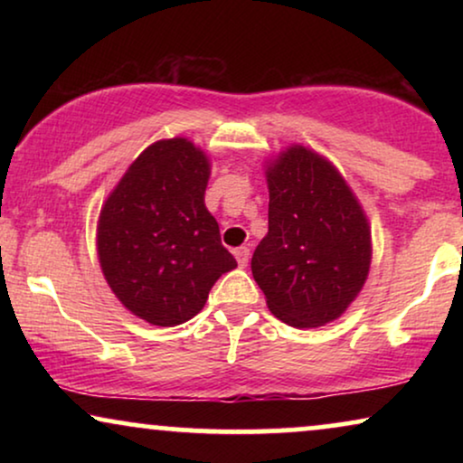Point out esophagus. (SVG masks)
Masks as SVG:
<instances>
[{
	"mask_svg": "<svg viewBox=\"0 0 463 463\" xmlns=\"http://www.w3.org/2000/svg\"><path fill=\"white\" fill-rule=\"evenodd\" d=\"M233 257H236L240 268H244V265L249 263V259H250V249H249V246H240V249L233 250Z\"/></svg>",
	"mask_w": 463,
	"mask_h": 463,
	"instance_id": "34e87169",
	"label": "esophagus"
}]
</instances>
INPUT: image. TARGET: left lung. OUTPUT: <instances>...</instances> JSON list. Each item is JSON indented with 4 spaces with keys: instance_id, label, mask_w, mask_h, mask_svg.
<instances>
[{
    "instance_id": "1",
    "label": "left lung",
    "mask_w": 463,
    "mask_h": 463,
    "mask_svg": "<svg viewBox=\"0 0 463 463\" xmlns=\"http://www.w3.org/2000/svg\"><path fill=\"white\" fill-rule=\"evenodd\" d=\"M268 236L252 276L276 318L297 328L339 318L369 274L371 232L344 176L295 145L268 168Z\"/></svg>"
}]
</instances>
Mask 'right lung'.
<instances>
[{
  "instance_id": "right-lung-1",
  "label": "right lung",
  "mask_w": 463,
  "mask_h": 463,
  "mask_svg": "<svg viewBox=\"0 0 463 463\" xmlns=\"http://www.w3.org/2000/svg\"><path fill=\"white\" fill-rule=\"evenodd\" d=\"M208 175L204 151L187 138L157 141L130 164L100 211L105 280L151 325L194 318L219 276L238 265L204 206Z\"/></svg>"
}]
</instances>
